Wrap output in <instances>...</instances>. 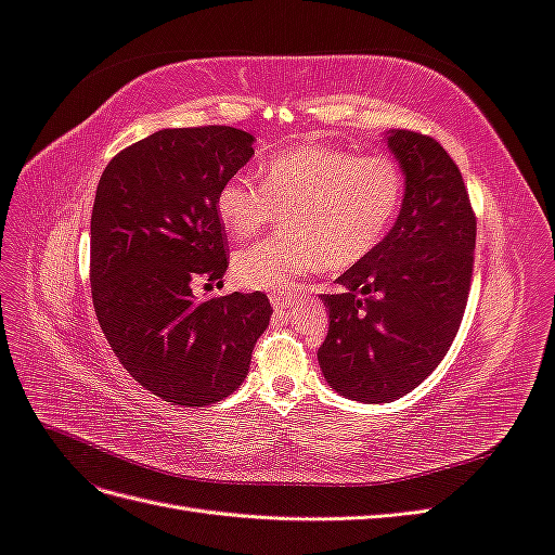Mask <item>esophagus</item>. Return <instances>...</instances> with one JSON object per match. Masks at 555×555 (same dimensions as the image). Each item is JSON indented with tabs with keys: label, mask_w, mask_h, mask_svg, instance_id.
<instances>
[{
	"label": "esophagus",
	"mask_w": 555,
	"mask_h": 555,
	"mask_svg": "<svg viewBox=\"0 0 555 555\" xmlns=\"http://www.w3.org/2000/svg\"><path fill=\"white\" fill-rule=\"evenodd\" d=\"M271 304H273L275 312H284L289 308V298L282 296V294H271Z\"/></svg>",
	"instance_id": "1"
}]
</instances>
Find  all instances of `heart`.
I'll use <instances>...</instances> for the list:
<instances>
[{
    "label": "heart",
    "instance_id": "heart-1",
    "mask_svg": "<svg viewBox=\"0 0 555 555\" xmlns=\"http://www.w3.org/2000/svg\"><path fill=\"white\" fill-rule=\"evenodd\" d=\"M405 194V173L389 155L304 145L261 164V184L245 173L222 182L217 220L247 238L282 212V231L241 247L231 259L243 289L284 292L324 263L343 271L365 259L389 233Z\"/></svg>",
    "mask_w": 555,
    "mask_h": 555
}]
</instances>
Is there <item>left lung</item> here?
Here are the masks:
<instances>
[{
  "instance_id": "left-lung-1",
  "label": "left lung",
  "mask_w": 555,
  "mask_h": 555,
  "mask_svg": "<svg viewBox=\"0 0 555 555\" xmlns=\"http://www.w3.org/2000/svg\"><path fill=\"white\" fill-rule=\"evenodd\" d=\"M405 171L393 229L322 294L328 335L317 359L331 389L386 402L416 389L456 338L475 266L477 217L456 162L422 131L386 137Z\"/></svg>"
}]
</instances>
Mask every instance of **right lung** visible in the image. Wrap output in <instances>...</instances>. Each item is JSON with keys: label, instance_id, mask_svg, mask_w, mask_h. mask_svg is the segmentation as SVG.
<instances>
[{"label": "right lung", "instance_id": "right-lung-1", "mask_svg": "<svg viewBox=\"0 0 555 555\" xmlns=\"http://www.w3.org/2000/svg\"><path fill=\"white\" fill-rule=\"evenodd\" d=\"M251 133L162 129L117 153L96 184L90 224L92 304L111 349L143 389L204 408L243 384L271 322L266 294L208 298L229 266L215 198L255 155Z\"/></svg>", "mask_w": 555, "mask_h": 555}]
</instances>
